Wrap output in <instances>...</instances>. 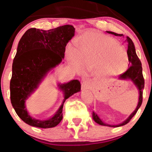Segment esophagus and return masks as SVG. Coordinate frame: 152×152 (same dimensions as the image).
<instances>
[{"mask_svg": "<svg viewBox=\"0 0 152 152\" xmlns=\"http://www.w3.org/2000/svg\"><path fill=\"white\" fill-rule=\"evenodd\" d=\"M81 87L83 89H89L91 88L90 80L88 78H83L81 80Z\"/></svg>", "mask_w": 152, "mask_h": 152, "instance_id": "esophagus-1", "label": "esophagus"}]
</instances>
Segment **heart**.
Masks as SVG:
<instances>
[{
	"label": "heart",
	"mask_w": 152,
	"mask_h": 152,
	"mask_svg": "<svg viewBox=\"0 0 152 152\" xmlns=\"http://www.w3.org/2000/svg\"><path fill=\"white\" fill-rule=\"evenodd\" d=\"M80 53L69 51L74 68L82 72L85 68L94 69L96 76L117 75L124 72L128 66L126 50L116 39L109 36L90 32L83 38Z\"/></svg>",
	"instance_id": "b5f03b06"
}]
</instances>
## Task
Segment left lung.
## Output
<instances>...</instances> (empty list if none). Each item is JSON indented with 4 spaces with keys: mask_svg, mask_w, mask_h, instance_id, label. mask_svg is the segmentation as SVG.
I'll list each match as a JSON object with an SVG mask.
<instances>
[{
    "mask_svg": "<svg viewBox=\"0 0 152 152\" xmlns=\"http://www.w3.org/2000/svg\"><path fill=\"white\" fill-rule=\"evenodd\" d=\"M108 33L112 34L115 36H120V37H124L123 34H117L115 32H110V31H107ZM126 42L128 45V49H127V53H128L129 56V67L126 72L123 73V74L120 75V78L121 79H131L132 81L134 83V84L137 86V89L139 90L140 92V96H139V101L138 104H137V108L134 110L132 114L128 117V119L124 121V122L119 125H109L106 124L102 122L100 120L99 117L97 116L96 113L93 112L92 116L94 120L96 122L97 124L102 125V126H108L111 127H118L121 126H124V125L126 124L127 123L130 122V120L132 119V117L136 114L137 110H138L140 107L141 104L142 102V92H143V89L145 87V79L143 77L142 75V64L140 59L137 57L136 53H135V49L134 44L132 40L131 39L130 37H129L128 36L126 37Z\"/></svg>",
    "mask_w": 152,
    "mask_h": 152,
    "instance_id": "left-lung-1",
    "label": "left lung"
}]
</instances>
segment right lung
Instances as JSON below:
<instances>
[{"label": "right lung", "mask_w": 152, "mask_h": 152, "mask_svg": "<svg viewBox=\"0 0 152 152\" xmlns=\"http://www.w3.org/2000/svg\"><path fill=\"white\" fill-rule=\"evenodd\" d=\"M75 28L71 25L62 26L48 30L30 28L20 39L12 64L10 80V99L18 116L32 126L52 128L62 120L64 103L69 97L80 90V83L73 80L59 84L64 99L55 115L48 120L32 119L28 115L25 102L37 88L48 71L61 62L64 57L65 46L74 35Z\"/></svg>", "instance_id": "right-lung-1"}]
</instances>
